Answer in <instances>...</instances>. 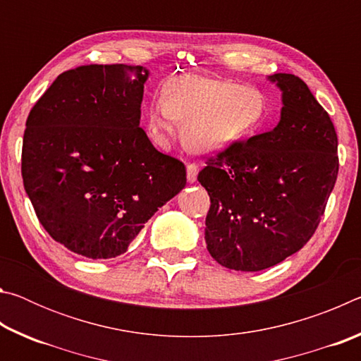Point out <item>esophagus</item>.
Segmentation results:
<instances>
[{"instance_id":"1","label":"esophagus","mask_w":361,"mask_h":361,"mask_svg":"<svg viewBox=\"0 0 361 361\" xmlns=\"http://www.w3.org/2000/svg\"><path fill=\"white\" fill-rule=\"evenodd\" d=\"M197 172H199V167L195 166V164H188V181L189 183H194L195 180H197Z\"/></svg>"}]
</instances>
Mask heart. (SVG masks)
I'll return each instance as SVG.
<instances>
[{
	"label": "heart",
	"instance_id": "obj_1",
	"mask_svg": "<svg viewBox=\"0 0 361 361\" xmlns=\"http://www.w3.org/2000/svg\"><path fill=\"white\" fill-rule=\"evenodd\" d=\"M264 100L259 92L229 79L180 75L164 84L151 103L148 129L152 137L172 135L175 122L194 151H216L245 137L259 124Z\"/></svg>",
	"mask_w": 361,
	"mask_h": 361
}]
</instances>
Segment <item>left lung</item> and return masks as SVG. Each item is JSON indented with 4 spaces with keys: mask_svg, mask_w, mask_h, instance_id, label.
<instances>
[{
    "mask_svg": "<svg viewBox=\"0 0 361 361\" xmlns=\"http://www.w3.org/2000/svg\"><path fill=\"white\" fill-rule=\"evenodd\" d=\"M282 90L277 127L207 159L205 242L234 271L272 267L301 250L325 213L339 170L338 135L301 78L269 76Z\"/></svg>",
    "mask_w": 361,
    "mask_h": 361,
    "instance_id": "obj_1",
    "label": "left lung"
}]
</instances>
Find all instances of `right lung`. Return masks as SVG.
Segmentation results:
<instances>
[{
    "label": "right lung",
    "mask_w": 361,
    "mask_h": 361,
    "mask_svg": "<svg viewBox=\"0 0 361 361\" xmlns=\"http://www.w3.org/2000/svg\"><path fill=\"white\" fill-rule=\"evenodd\" d=\"M149 71L84 65L57 76L27 119L23 186L54 240L90 259L116 258L186 185L185 164L140 127Z\"/></svg>",
    "instance_id": "add662e5"
}]
</instances>
